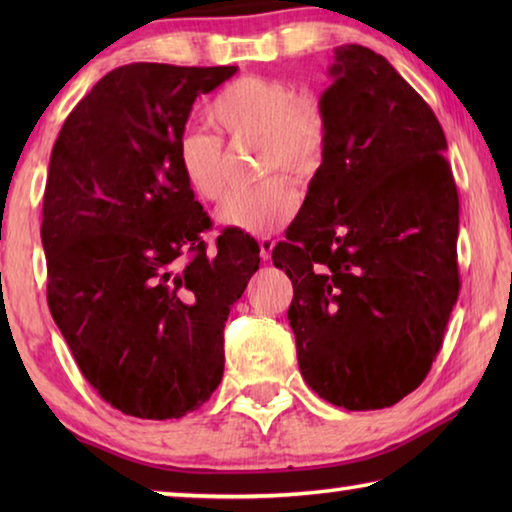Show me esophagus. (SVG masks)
Wrapping results in <instances>:
<instances>
[{"instance_id":"esophagus-1","label":"esophagus","mask_w":512,"mask_h":512,"mask_svg":"<svg viewBox=\"0 0 512 512\" xmlns=\"http://www.w3.org/2000/svg\"><path fill=\"white\" fill-rule=\"evenodd\" d=\"M273 248H275V239H271V237L259 239V257H262L264 262H268V259H271Z\"/></svg>"}]
</instances>
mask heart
<instances>
[{"label":"heart","mask_w":512,"mask_h":512,"mask_svg":"<svg viewBox=\"0 0 512 512\" xmlns=\"http://www.w3.org/2000/svg\"><path fill=\"white\" fill-rule=\"evenodd\" d=\"M207 117L235 142H259L262 176H275L255 192L230 194L216 219L232 230L271 235L298 210L300 196L291 180L316 173L327 149V119L320 103L296 97L291 85L266 76H241L216 94ZM178 167L189 189L203 201H216L225 187V149L219 137L187 131L178 142Z\"/></svg>","instance_id":"obj_1"}]
</instances>
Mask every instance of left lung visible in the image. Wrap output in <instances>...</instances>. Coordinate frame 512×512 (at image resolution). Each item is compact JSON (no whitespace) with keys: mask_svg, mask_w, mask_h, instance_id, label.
<instances>
[{"mask_svg":"<svg viewBox=\"0 0 512 512\" xmlns=\"http://www.w3.org/2000/svg\"><path fill=\"white\" fill-rule=\"evenodd\" d=\"M325 158L273 248L311 391L348 411L418 388L458 298V192L436 115L384 56L336 49Z\"/></svg>","mask_w":512,"mask_h":512,"instance_id":"1","label":"left lung"}]
</instances>
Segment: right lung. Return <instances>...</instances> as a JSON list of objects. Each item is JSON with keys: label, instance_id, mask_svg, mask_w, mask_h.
<instances>
[{"label": "right lung", "instance_id": "1", "mask_svg": "<svg viewBox=\"0 0 512 512\" xmlns=\"http://www.w3.org/2000/svg\"><path fill=\"white\" fill-rule=\"evenodd\" d=\"M237 67L131 63L65 119L42 207L47 302L103 402L142 420L183 418L223 377V327L259 268V246L210 216L178 167L198 94Z\"/></svg>", "mask_w": 512, "mask_h": 512}]
</instances>
